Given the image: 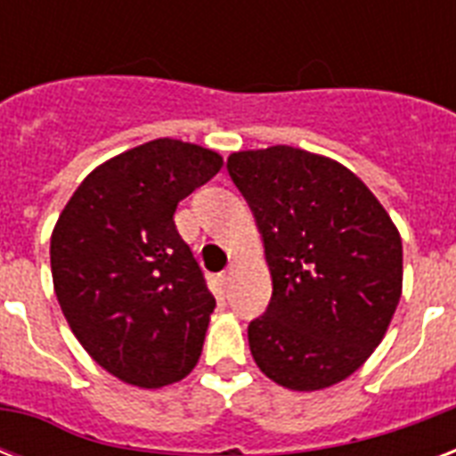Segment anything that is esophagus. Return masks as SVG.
Instances as JSON below:
<instances>
[{
  "label": "esophagus",
  "instance_id": "obj_1",
  "mask_svg": "<svg viewBox=\"0 0 456 456\" xmlns=\"http://www.w3.org/2000/svg\"><path fill=\"white\" fill-rule=\"evenodd\" d=\"M232 274H234V265L229 267L227 272H222V286H229V281H232Z\"/></svg>",
  "mask_w": 456,
  "mask_h": 456
}]
</instances>
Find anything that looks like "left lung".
<instances>
[{
	"label": "left lung",
	"instance_id": "obj_1",
	"mask_svg": "<svg viewBox=\"0 0 456 456\" xmlns=\"http://www.w3.org/2000/svg\"><path fill=\"white\" fill-rule=\"evenodd\" d=\"M265 241L272 300L248 346L267 379L298 393L346 381L371 357L403 296V239L346 165L296 146L227 158Z\"/></svg>",
	"mask_w": 456,
	"mask_h": 456
}]
</instances>
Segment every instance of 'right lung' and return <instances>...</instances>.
Masks as SVG:
<instances>
[{
	"label": "right lung",
	"instance_id": "right-lung-1",
	"mask_svg": "<svg viewBox=\"0 0 456 456\" xmlns=\"http://www.w3.org/2000/svg\"><path fill=\"white\" fill-rule=\"evenodd\" d=\"M213 149L153 139L89 172L52 232V279L89 357L120 381L156 390L200 357L213 293L172 215L222 167Z\"/></svg>",
	"mask_w": 456,
	"mask_h": 456
}]
</instances>
